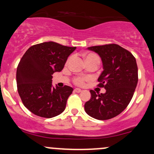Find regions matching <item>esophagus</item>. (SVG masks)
Returning a JSON list of instances; mask_svg holds the SVG:
<instances>
[{"label": "esophagus", "mask_w": 154, "mask_h": 154, "mask_svg": "<svg viewBox=\"0 0 154 154\" xmlns=\"http://www.w3.org/2000/svg\"><path fill=\"white\" fill-rule=\"evenodd\" d=\"M82 90H81V89H79V88H75V90H74V92H78V93H79V92H82Z\"/></svg>", "instance_id": "obj_1"}]
</instances>
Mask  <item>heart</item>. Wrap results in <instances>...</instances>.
<instances>
[{
    "mask_svg": "<svg viewBox=\"0 0 154 154\" xmlns=\"http://www.w3.org/2000/svg\"><path fill=\"white\" fill-rule=\"evenodd\" d=\"M84 57H85L86 62H87V64L91 63V62H97V63L100 64V59L97 54H93V53H89V54H85V55H84ZM70 59V58L68 59L67 62H69ZM89 80H90V78L89 77L81 76V75H79V76L74 77L72 81H73V83L75 84V85L82 87V86H84V84H86V82Z\"/></svg>",
    "mask_w": 154,
    "mask_h": 154,
    "instance_id": "heart-1",
    "label": "heart"
}]
</instances>
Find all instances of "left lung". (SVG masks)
Returning <instances> with one entry per match:
<instances>
[{"label":"left lung","instance_id":"8db88e82","mask_svg":"<svg viewBox=\"0 0 154 154\" xmlns=\"http://www.w3.org/2000/svg\"><path fill=\"white\" fill-rule=\"evenodd\" d=\"M88 49L101 57L103 71L97 86L106 91L99 94L90 90L91 98L84 104V109L93 118L109 120L120 115L133 97L138 82L136 59L130 51L117 44L92 46Z\"/></svg>","mask_w":154,"mask_h":154}]
</instances>
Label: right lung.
<instances>
[{"label": "right lung", "mask_w": 154, "mask_h": 154, "mask_svg": "<svg viewBox=\"0 0 154 154\" xmlns=\"http://www.w3.org/2000/svg\"><path fill=\"white\" fill-rule=\"evenodd\" d=\"M76 47L46 42L29 48L18 64L17 91L23 103L37 116L51 118L64 112L73 89L52 87V75L64 68Z\"/></svg>", "instance_id": "1"}]
</instances>
